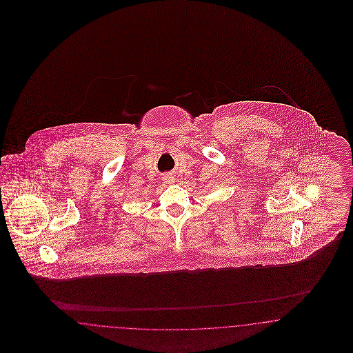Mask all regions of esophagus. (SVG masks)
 Listing matches in <instances>:
<instances>
[{
	"instance_id": "obj_1",
	"label": "esophagus",
	"mask_w": 353,
	"mask_h": 353,
	"mask_svg": "<svg viewBox=\"0 0 353 353\" xmlns=\"http://www.w3.org/2000/svg\"><path fill=\"white\" fill-rule=\"evenodd\" d=\"M164 179H165V180H167V182L173 181V177H172V176H165V177H164Z\"/></svg>"
}]
</instances>
